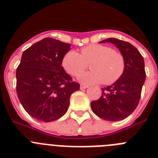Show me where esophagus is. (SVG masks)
I'll return each mask as SVG.
<instances>
[{
  "label": "esophagus",
  "mask_w": 158,
  "mask_h": 158,
  "mask_svg": "<svg viewBox=\"0 0 158 158\" xmlns=\"http://www.w3.org/2000/svg\"><path fill=\"white\" fill-rule=\"evenodd\" d=\"M89 87L88 85H80V89H87V88Z\"/></svg>",
  "instance_id": "esophagus-1"
}]
</instances>
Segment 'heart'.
<instances>
[{
    "label": "heart",
    "instance_id": "obj_1",
    "mask_svg": "<svg viewBox=\"0 0 158 158\" xmlns=\"http://www.w3.org/2000/svg\"><path fill=\"white\" fill-rule=\"evenodd\" d=\"M93 70L79 77L86 85L103 82L110 85L118 81L125 70L126 62L121 52L103 44H91L81 50V54L70 51L65 54L62 66L72 76H78L89 67Z\"/></svg>",
    "mask_w": 158,
    "mask_h": 158
}]
</instances>
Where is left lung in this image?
Here are the masks:
<instances>
[{
    "instance_id": "left-lung-1",
    "label": "left lung",
    "mask_w": 158,
    "mask_h": 158,
    "mask_svg": "<svg viewBox=\"0 0 158 158\" xmlns=\"http://www.w3.org/2000/svg\"><path fill=\"white\" fill-rule=\"evenodd\" d=\"M100 43L115 44L124 56L126 66L121 77L102 89L100 99L91 102L92 110L104 120H122L135 111L140 100L146 80L144 59L138 49L126 41L109 38Z\"/></svg>"
}]
</instances>
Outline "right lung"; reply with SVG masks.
I'll return each instance as SVG.
<instances>
[{
    "label": "right lung",
    "mask_w": 158,
    "mask_h": 158,
    "mask_svg": "<svg viewBox=\"0 0 158 158\" xmlns=\"http://www.w3.org/2000/svg\"><path fill=\"white\" fill-rule=\"evenodd\" d=\"M70 44L45 38L23 51L16 69V93L24 110L42 122L63 116L80 85L62 66Z\"/></svg>",
    "instance_id": "add662e5"
}]
</instances>
